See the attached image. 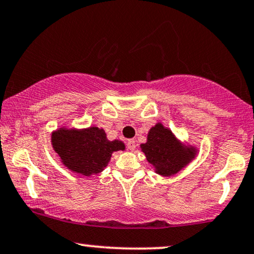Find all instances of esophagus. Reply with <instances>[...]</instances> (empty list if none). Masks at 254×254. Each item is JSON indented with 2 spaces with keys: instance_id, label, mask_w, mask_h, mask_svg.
Segmentation results:
<instances>
[{
  "instance_id": "esophagus-1",
  "label": "esophagus",
  "mask_w": 254,
  "mask_h": 254,
  "mask_svg": "<svg viewBox=\"0 0 254 254\" xmlns=\"http://www.w3.org/2000/svg\"><path fill=\"white\" fill-rule=\"evenodd\" d=\"M127 149H129V150H135V148H136V140L135 139H127Z\"/></svg>"
}]
</instances>
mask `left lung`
<instances>
[{
  "label": "left lung",
  "mask_w": 254,
  "mask_h": 254,
  "mask_svg": "<svg viewBox=\"0 0 254 254\" xmlns=\"http://www.w3.org/2000/svg\"><path fill=\"white\" fill-rule=\"evenodd\" d=\"M139 146L155 173L163 177L181 172L196 157L198 151L195 145L180 140L160 122L149 130L146 142Z\"/></svg>",
  "instance_id": "1"
}]
</instances>
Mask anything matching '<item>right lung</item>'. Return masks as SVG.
<instances>
[{"label": "right lung", "mask_w": 254, "mask_h": 254, "mask_svg": "<svg viewBox=\"0 0 254 254\" xmlns=\"http://www.w3.org/2000/svg\"><path fill=\"white\" fill-rule=\"evenodd\" d=\"M51 143L67 169L87 177L102 173L115 151L125 150L122 140H109L96 125L84 129L60 127L52 132Z\"/></svg>", "instance_id": "right-lung-1"}]
</instances>
